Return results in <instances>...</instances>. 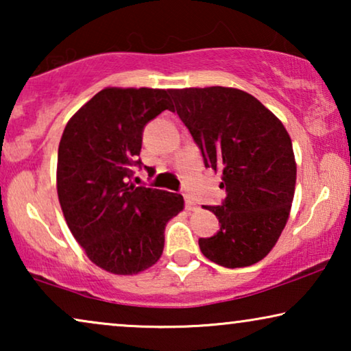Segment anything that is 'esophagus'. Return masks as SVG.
<instances>
[{
	"instance_id": "obj_1",
	"label": "esophagus",
	"mask_w": 351,
	"mask_h": 351,
	"mask_svg": "<svg viewBox=\"0 0 351 351\" xmlns=\"http://www.w3.org/2000/svg\"><path fill=\"white\" fill-rule=\"evenodd\" d=\"M185 208H186V210H195L196 209V203L190 198L189 195H185Z\"/></svg>"
}]
</instances>
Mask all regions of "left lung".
<instances>
[{"label": "left lung", "instance_id": "left-lung-1", "mask_svg": "<svg viewBox=\"0 0 351 351\" xmlns=\"http://www.w3.org/2000/svg\"><path fill=\"white\" fill-rule=\"evenodd\" d=\"M182 123L203 155L222 172L225 199L209 206L220 230L199 238L217 265L249 267L271 251L289 219L297 167L289 134L256 97L233 88L171 89Z\"/></svg>", "mask_w": 351, "mask_h": 351}]
</instances>
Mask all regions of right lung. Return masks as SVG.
Instances as JSON below:
<instances>
[{
  "instance_id": "add662e5",
  "label": "right lung",
  "mask_w": 351,
  "mask_h": 351,
  "mask_svg": "<svg viewBox=\"0 0 351 351\" xmlns=\"http://www.w3.org/2000/svg\"><path fill=\"white\" fill-rule=\"evenodd\" d=\"M165 110H172L169 90L107 88L70 118L62 134V213L86 256L114 275H137L155 265L166 223L184 209L182 195L131 182L134 167L143 166V129Z\"/></svg>"
}]
</instances>
